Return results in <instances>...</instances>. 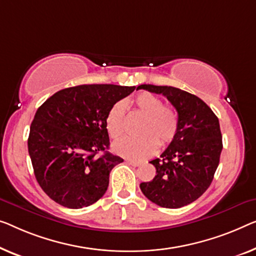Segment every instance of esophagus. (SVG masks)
<instances>
[{
	"label": "esophagus",
	"mask_w": 256,
	"mask_h": 256,
	"mask_svg": "<svg viewBox=\"0 0 256 256\" xmlns=\"http://www.w3.org/2000/svg\"><path fill=\"white\" fill-rule=\"evenodd\" d=\"M126 163H128V164H130V166H139L141 164L140 162L132 161V160H126Z\"/></svg>",
	"instance_id": "34e87169"
}]
</instances>
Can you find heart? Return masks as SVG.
Segmentation results:
<instances>
[{
  "label": "heart",
  "mask_w": 256,
  "mask_h": 256,
  "mask_svg": "<svg viewBox=\"0 0 256 256\" xmlns=\"http://www.w3.org/2000/svg\"><path fill=\"white\" fill-rule=\"evenodd\" d=\"M136 112L144 116L139 126L141 136L124 138L114 144V150L123 158L141 161L150 158L161 146H166L176 138L179 128V116L176 109L164 106L163 101L150 92H142L133 100ZM124 101H118L109 109L106 125L114 139L120 138L125 132Z\"/></svg>",
  "instance_id": "obj_1"
}]
</instances>
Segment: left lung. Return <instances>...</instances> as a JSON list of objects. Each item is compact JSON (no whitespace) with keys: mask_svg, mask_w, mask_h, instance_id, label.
<instances>
[{"mask_svg":"<svg viewBox=\"0 0 256 256\" xmlns=\"http://www.w3.org/2000/svg\"><path fill=\"white\" fill-rule=\"evenodd\" d=\"M162 94L176 108L178 133L161 158L150 161L156 169L152 182H141L144 196L163 208L192 204L210 186L222 152L218 118L200 98L171 86L140 85Z\"/></svg>","mask_w":256,"mask_h":256,"instance_id":"left-lung-1","label":"left lung"}]
</instances>
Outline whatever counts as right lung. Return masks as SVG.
Wrapping results in <instances>:
<instances>
[{"label": "right lung", "instance_id": "add662e5", "mask_svg": "<svg viewBox=\"0 0 256 256\" xmlns=\"http://www.w3.org/2000/svg\"><path fill=\"white\" fill-rule=\"evenodd\" d=\"M134 86L79 85L58 90L36 110L28 140L34 174L63 207H88L106 193L109 174L124 161L109 152L106 118Z\"/></svg>", "mask_w": 256, "mask_h": 256}]
</instances>
